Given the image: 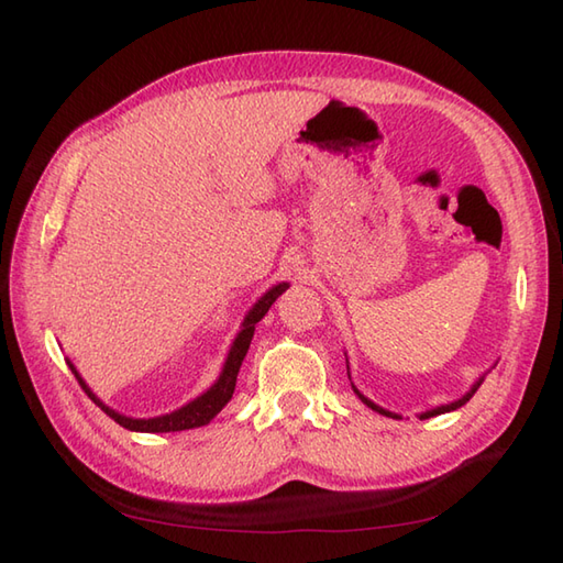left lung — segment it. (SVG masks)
I'll return each mask as SVG.
<instances>
[{
	"mask_svg": "<svg viewBox=\"0 0 563 563\" xmlns=\"http://www.w3.org/2000/svg\"><path fill=\"white\" fill-rule=\"evenodd\" d=\"M479 385H482V382H476V385L472 387V391H466L462 399H457V401H452V404H445V406H438V409H433V411H426V413H421V418H430V416H440V413H448V411H454V409H460V406H464L466 401H470V399L474 397V391H476V389H479ZM355 394H357V397H361V401H363V404H367V406H369V409H373V411H377V413H382V416H391V418H399L397 413H391V411H387V409H382V406H377V404H373V401H369L367 397H363V394H361V391H357V389H355Z\"/></svg>",
	"mask_w": 563,
	"mask_h": 563,
	"instance_id": "1",
	"label": "left lung"
}]
</instances>
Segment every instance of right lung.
<instances>
[{"mask_svg":"<svg viewBox=\"0 0 563 563\" xmlns=\"http://www.w3.org/2000/svg\"><path fill=\"white\" fill-rule=\"evenodd\" d=\"M285 290H288V283L275 285V288H271L266 295H263L261 300L254 305V309H251V312L246 314L244 329H242V333H239V336L234 339V345H232L230 355H227V363H224V367H222L220 379L214 382V385H212L206 394H200L198 399L186 404L184 409L172 411V413H166V416H157V418H128V416H121L118 411L109 409V406H106L101 399L93 397V394L89 391V387L84 385V379L79 377L75 365H71V363H67V365H69L71 373H75V377H77V382L81 385V389L89 394V399H91L93 404H97L103 413H109L118 426H123V428H128V430H137V433H174V430H188V428L206 426V423L212 421L214 416H218V413L222 411V406L232 399L234 387H236L239 367H242V361H244V355H246V351H249V343H251V339H254V329H256L258 321H261L263 317H266L271 305H273L275 300H278V297H280Z\"/></svg>","mask_w":563,"mask_h":563,"instance_id":"add662e5","label":"right lung"}]
</instances>
